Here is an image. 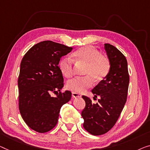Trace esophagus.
<instances>
[{"label":"esophagus","instance_id":"obj_1","mask_svg":"<svg viewBox=\"0 0 150 150\" xmlns=\"http://www.w3.org/2000/svg\"><path fill=\"white\" fill-rule=\"evenodd\" d=\"M72 96H73V98H80L81 96V94H79V93L73 92L72 93Z\"/></svg>","mask_w":150,"mask_h":150}]
</instances>
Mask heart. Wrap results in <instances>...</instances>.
<instances>
[{
	"label": "heart",
	"mask_w": 150,
	"mask_h": 150,
	"mask_svg": "<svg viewBox=\"0 0 150 150\" xmlns=\"http://www.w3.org/2000/svg\"><path fill=\"white\" fill-rule=\"evenodd\" d=\"M73 62L79 65H84L82 77L75 78L69 81L66 87L73 92L80 93L90 88L93 81L100 82L106 77L110 69V60L106 55L91 46H84L72 54V60L64 57L60 61L59 67L62 75L71 78L74 74Z\"/></svg>",
	"instance_id": "1"
}]
</instances>
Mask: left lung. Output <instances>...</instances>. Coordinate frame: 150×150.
<instances>
[{"instance_id":"8db88e82","label":"left lung","mask_w":150,"mask_h":150,"mask_svg":"<svg viewBox=\"0 0 150 150\" xmlns=\"http://www.w3.org/2000/svg\"><path fill=\"white\" fill-rule=\"evenodd\" d=\"M104 48L110 62V71L91 90L100 99L94 104L90 98L82 96L86 104L81 112L83 127L93 135H103L112 128L124 108L128 93L129 75L126 58L110 44H105Z\"/></svg>"}]
</instances>
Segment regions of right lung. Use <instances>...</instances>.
<instances>
[{"mask_svg":"<svg viewBox=\"0 0 150 150\" xmlns=\"http://www.w3.org/2000/svg\"><path fill=\"white\" fill-rule=\"evenodd\" d=\"M72 49L46 40L32 46L21 60L18 77L19 109L25 123L36 132L52 130L62 106L71 100L70 91H61L64 79L59 63ZM51 93H57V96L52 97Z\"/></svg>","mask_w":150,"mask_h":150,"instance_id":"right-lung-1","label":"right lung"}]
</instances>
